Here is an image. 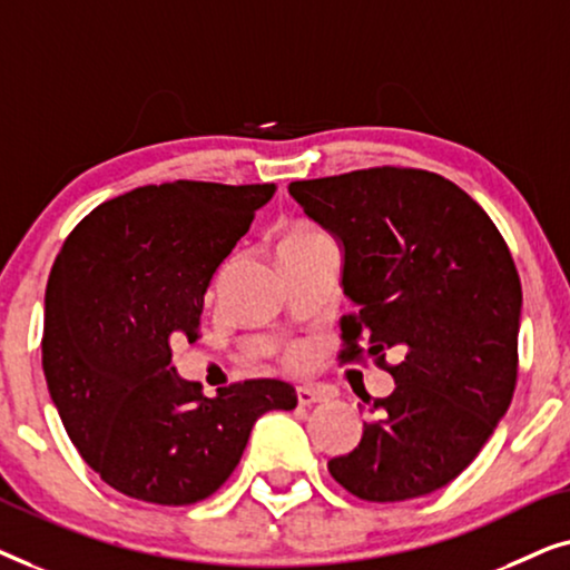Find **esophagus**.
<instances>
[{"label":"esophagus","mask_w":570,"mask_h":570,"mask_svg":"<svg viewBox=\"0 0 570 570\" xmlns=\"http://www.w3.org/2000/svg\"><path fill=\"white\" fill-rule=\"evenodd\" d=\"M330 400V392L324 386H314V384H303L298 386V404L301 407H311V404L326 402Z\"/></svg>","instance_id":"1"}]
</instances>
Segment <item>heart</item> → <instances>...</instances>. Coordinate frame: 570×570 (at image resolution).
Segmentation results:
<instances>
[{
    "label": "heart",
    "instance_id": "1",
    "mask_svg": "<svg viewBox=\"0 0 570 570\" xmlns=\"http://www.w3.org/2000/svg\"><path fill=\"white\" fill-rule=\"evenodd\" d=\"M314 236H322V230H318L316 225L301 220V223H293L291 228H287L285 238L279 240V244H291V240H303V238H314Z\"/></svg>",
    "mask_w": 570,
    "mask_h": 570
}]
</instances>
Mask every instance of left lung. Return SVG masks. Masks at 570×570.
Masks as SVG:
<instances>
[{
	"instance_id": "obj_1",
	"label": "left lung",
	"mask_w": 570,
	"mask_h": 570,
	"mask_svg": "<svg viewBox=\"0 0 570 570\" xmlns=\"http://www.w3.org/2000/svg\"><path fill=\"white\" fill-rule=\"evenodd\" d=\"M342 252V361L383 363L394 392L332 478L363 501L428 495L459 478L509 410L517 386L521 283L493 220L449 178L368 168L287 186ZM368 402V400H363ZM361 410H365L361 404Z\"/></svg>"
}]
</instances>
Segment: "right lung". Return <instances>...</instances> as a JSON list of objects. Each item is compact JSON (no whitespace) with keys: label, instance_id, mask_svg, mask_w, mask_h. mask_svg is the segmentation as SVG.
Listing matches in <instances>:
<instances>
[{"label":"right lung","instance_id":"obj_1","mask_svg":"<svg viewBox=\"0 0 570 570\" xmlns=\"http://www.w3.org/2000/svg\"><path fill=\"white\" fill-rule=\"evenodd\" d=\"M275 189L142 186L92 209L61 246L46 285V384L77 451L119 493L197 503L230 478L264 412L298 404L277 379L205 396L170 365V340L197 337L209 279Z\"/></svg>","mask_w":570,"mask_h":570}]
</instances>
